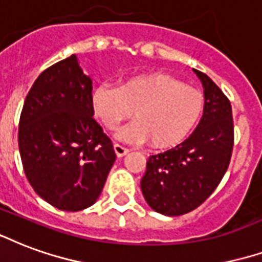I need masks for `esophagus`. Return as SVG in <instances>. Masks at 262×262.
Returning a JSON list of instances; mask_svg holds the SVG:
<instances>
[{
  "instance_id": "1",
  "label": "esophagus",
  "mask_w": 262,
  "mask_h": 262,
  "mask_svg": "<svg viewBox=\"0 0 262 262\" xmlns=\"http://www.w3.org/2000/svg\"><path fill=\"white\" fill-rule=\"evenodd\" d=\"M114 150H115V154L118 157L126 156V154H127V152L130 151L129 148H126V147L121 146V144H118V143H116V144H114Z\"/></svg>"
}]
</instances>
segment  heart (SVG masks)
I'll return each instance as SVG.
<instances>
[{
  "instance_id": "b5f03b06",
  "label": "heart",
  "mask_w": 262,
  "mask_h": 262,
  "mask_svg": "<svg viewBox=\"0 0 262 262\" xmlns=\"http://www.w3.org/2000/svg\"><path fill=\"white\" fill-rule=\"evenodd\" d=\"M93 110L108 130H115L133 115L137 121L121 130L119 137L132 143L150 140L165 148L185 139L199 121L204 100L199 90L164 73L136 75L118 87L94 89Z\"/></svg>"
}]
</instances>
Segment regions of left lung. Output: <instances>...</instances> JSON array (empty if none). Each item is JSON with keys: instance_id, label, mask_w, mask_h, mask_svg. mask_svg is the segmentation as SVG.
<instances>
[{"instance_id": "obj_1", "label": "left lung", "mask_w": 262, "mask_h": 262, "mask_svg": "<svg viewBox=\"0 0 262 262\" xmlns=\"http://www.w3.org/2000/svg\"><path fill=\"white\" fill-rule=\"evenodd\" d=\"M194 73L204 87L200 123L178 146L150 156L140 182L147 204L168 216L187 214L212 194L233 150L230 101L205 73L195 69Z\"/></svg>"}]
</instances>
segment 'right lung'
<instances>
[{
	"instance_id": "obj_1",
	"label": "right lung",
	"mask_w": 262,
	"mask_h": 262,
	"mask_svg": "<svg viewBox=\"0 0 262 262\" xmlns=\"http://www.w3.org/2000/svg\"><path fill=\"white\" fill-rule=\"evenodd\" d=\"M92 92V79L71 55L42 72L23 104V169L34 191L58 210L94 204L115 162L111 139L93 118Z\"/></svg>"
}]
</instances>
